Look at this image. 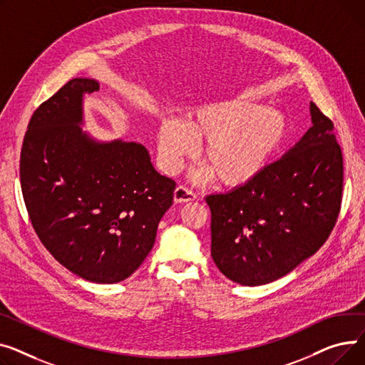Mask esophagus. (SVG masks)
<instances>
[{"label":"esophagus","mask_w":365,"mask_h":365,"mask_svg":"<svg viewBox=\"0 0 365 365\" xmlns=\"http://www.w3.org/2000/svg\"><path fill=\"white\" fill-rule=\"evenodd\" d=\"M195 199H196L195 192H192L190 188H187L184 185H178L174 191L175 203H187V202H192Z\"/></svg>","instance_id":"34e87169"}]
</instances>
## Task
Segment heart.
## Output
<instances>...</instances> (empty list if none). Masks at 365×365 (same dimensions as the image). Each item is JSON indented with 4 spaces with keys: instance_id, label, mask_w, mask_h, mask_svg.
I'll return each instance as SVG.
<instances>
[{
    "instance_id": "1",
    "label": "heart",
    "mask_w": 365,
    "mask_h": 365,
    "mask_svg": "<svg viewBox=\"0 0 365 365\" xmlns=\"http://www.w3.org/2000/svg\"><path fill=\"white\" fill-rule=\"evenodd\" d=\"M289 135L286 115L247 98H231L202 106L182 123L168 119L158 131L163 168L175 173L203 143V160L195 178L205 181L213 174L228 187H243L258 178Z\"/></svg>"
}]
</instances>
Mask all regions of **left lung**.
<instances>
[{
	"label": "left lung",
	"mask_w": 365,
	"mask_h": 365,
	"mask_svg": "<svg viewBox=\"0 0 365 365\" xmlns=\"http://www.w3.org/2000/svg\"><path fill=\"white\" fill-rule=\"evenodd\" d=\"M312 126L247 185L206 197L210 255L242 286L284 277L326 243L344 188V159L333 122L311 103Z\"/></svg>",
	"instance_id": "8db88e82"
}]
</instances>
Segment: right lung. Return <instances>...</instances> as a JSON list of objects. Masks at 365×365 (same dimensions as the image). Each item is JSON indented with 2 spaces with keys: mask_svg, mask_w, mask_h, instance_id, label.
Wrapping results in <instances>:
<instances>
[{
  "mask_svg": "<svg viewBox=\"0 0 365 365\" xmlns=\"http://www.w3.org/2000/svg\"><path fill=\"white\" fill-rule=\"evenodd\" d=\"M100 90L71 79L31 118L20 182L41 243L83 280L119 283L153 249L173 206L175 181L160 175L134 141H98L82 131L83 96Z\"/></svg>",
  "mask_w": 365,
  "mask_h": 365,
  "instance_id": "obj_1",
  "label": "right lung"
}]
</instances>
